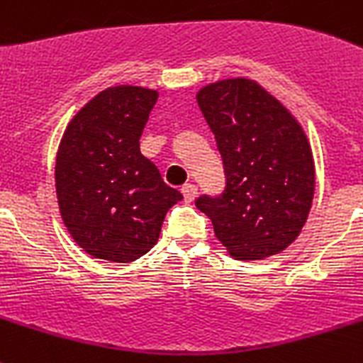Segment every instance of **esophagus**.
I'll return each instance as SVG.
<instances>
[{
    "mask_svg": "<svg viewBox=\"0 0 363 363\" xmlns=\"http://www.w3.org/2000/svg\"><path fill=\"white\" fill-rule=\"evenodd\" d=\"M181 191H182V196H184V201H186V203H191V201L197 197V186H196V184H184Z\"/></svg>",
    "mask_w": 363,
    "mask_h": 363,
    "instance_id": "esophagus-1",
    "label": "esophagus"
}]
</instances>
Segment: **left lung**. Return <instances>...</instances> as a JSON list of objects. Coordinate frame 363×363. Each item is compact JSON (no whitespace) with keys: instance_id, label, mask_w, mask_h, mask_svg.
Masks as SVG:
<instances>
[{"instance_id":"obj_1","label":"left lung","mask_w":363,"mask_h":363,"mask_svg":"<svg viewBox=\"0 0 363 363\" xmlns=\"http://www.w3.org/2000/svg\"><path fill=\"white\" fill-rule=\"evenodd\" d=\"M197 103L223 158L225 188L196 206L238 260L284 251L306 223L315 173L308 140L294 116L249 79L205 86Z\"/></svg>"}]
</instances>
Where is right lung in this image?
<instances>
[{
  "mask_svg": "<svg viewBox=\"0 0 363 363\" xmlns=\"http://www.w3.org/2000/svg\"><path fill=\"white\" fill-rule=\"evenodd\" d=\"M158 94L103 90L68 125L55 166L60 214L88 255L127 264L153 247L167 210L182 199L167 186L140 136Z\"/></svg>",
  "mask_w": 363,
  "mask_h": 363,
  "instance_id": "add662e5",
  "label": "right lung"
}]
</instances>
